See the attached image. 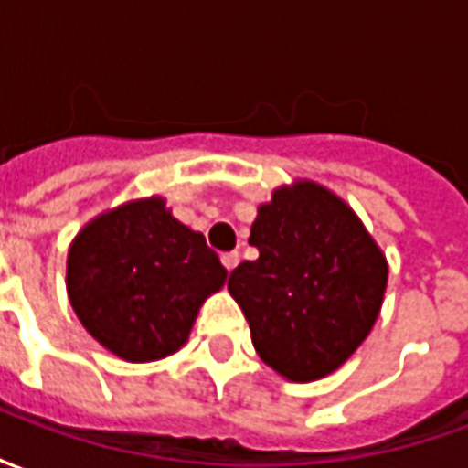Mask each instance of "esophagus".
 Masks as SVG:
<instances>
[{"instance_id":"esophagus-1","label":"esophagus","mask_w":468,"mask_h":468,"mask_svg":"<svg viewBox=\"0 0 468 468\" xmlns=\"http://www.w3.org/2000/svg\"><path fill=\"white\" fill-rule=\"evenodd\" d=\"M220 261H223V265H225V271H228V273H230V271H233L235 265L240 263V255L235 253H223V258H220Z\"/></svg>"}]
</instances>
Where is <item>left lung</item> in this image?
Here are the masks:
<instances>
[{
    "label": "left lung",
    "mask_w": 468,
    "mask_h": 468,
    "mask_svg": "<svg viewBox=\"0 0 468 468\" xmlns=\"http://www.w3.org/2000/svg\"><path fill=\"white\" fill-rule=\"evenodd\" d=\"M228 291L243 308L258 356L288 381H315L351 356L378 318L386 258L351 207L315 183L261 205Z\"/></svg>",
    "instance_id": "8db88e82"
}]
</instances>
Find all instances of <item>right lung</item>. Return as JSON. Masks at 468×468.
<instances>
[{
	"label": "right lung",
	"instance_id": "obj_1",
	"mask_svg": "<svg viewBox=\"0 0 468 468\" xmlns=\"http://www.w3.org/2000/svg\"><path fill=\"white\" fill-rule=\"evenodd\" d=\"M225 278L205 235L177 223L160 197L100 215L67 255L77 318L107 351L133 363L177 351Z\"/></svg>",
	"mask_w": 468,
	"mask_h": 468
}]
</instances>
